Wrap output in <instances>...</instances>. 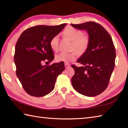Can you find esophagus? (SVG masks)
Instances as JSON below:
<instances>
[{
	"mask_svg": "<svg viewBox=\"0 0 128 128\" xmlns=\"http://www.w3.org/2000/svg\"><path fill=\"white\" fill-rule=\"evenodd\" d=\"M64 66H65V67H66V68H68V67H69V66H70V65L68 64V63H65Z\"/></svg>",
	"mask_w": 128,
	"mask_h": 128,
	"instance_id": "1",
	"label": "esophagus"
}]
</instances>
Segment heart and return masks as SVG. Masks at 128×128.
<instances>
[{"label": "heart", "mask_w": 128, "mask_h": 128, "mask_svg": "<svg viewBox=\"0 0 128 128\" xmlns=\"http://www.w3.org/2000/svg\"><path fill=\"white\" fill-rule=\"evenodd\" d=\"M63 33L65 36L73 41L71 48L72 50H76L81 55L85 52L89 45V38L88 36L84 35L81 30L71 26L67 27L64 30ZM59 42V36L56 35L51 39L50 45L54 51H58ZM76 52L74 51L70 53H60L56 56L55 59L56 61L64 62L66 63L73 62L77 58V53Z\"/></svg>", "instance_id": "b5f03b06"}]
</instances>
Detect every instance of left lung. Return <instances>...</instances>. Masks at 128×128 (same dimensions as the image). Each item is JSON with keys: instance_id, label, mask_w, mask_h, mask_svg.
Returning a JSON list of instances; mask_svg holds the SVG:
<instances>
[{"instance_id": "left-lung-1", "label": "left lung", "mask_w": 128, "mask_h": 128, "mask_svg": "<svg viewBox=\"0 0 128 128\" xmlns=\"http://www.w3.org/2000/svg\"><path fill=\"white\" fill-rule=\"evenodd\" d=\"M77 29L86 30L89 45L77 61L83 66L72 65L74 75L71 79L74 89L87 96H95L104 91L113 72L116 51L111 36L102 26L92 21L71 24Z\"/></svg>"}]
</instances>
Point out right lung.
I'll use <instances>...</instances> for the list:
<instances>
[{
	"instance_id": "obj_1",
	"label": "right lung",
	"mask_w": 128,
	"mask_h": 128,
	"mask_svg": "<svg viewBox=\"0 0 128 128\" xmlns=\"http://www.w3.org/2000/svg\"><path fill=\"white\" fill-rule=\"evenodd\" d=\"M66 24L56 26L37 25L22 32L15 46L14 61L16 75L28 94L40 97L49 94L55 87L56 78L64 70V62L42 66L43 61L54 59L50 45Z\"/></svg>"
}]
</instances>
